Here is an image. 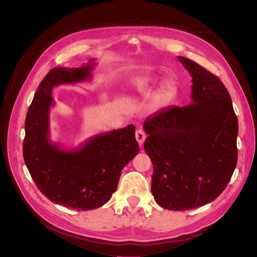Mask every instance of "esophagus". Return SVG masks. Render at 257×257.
I'll return each mask as SVG.
<instances>
[{
  "instance_id": "esophagus-1",
  "label": "esophagus",
  "mask_w": 257,
  "mask_h": 257,
  "mask_svg": "<svg viewBox=\"0 0 257 257\" xmlns=\"http://www.w3.org/2000/svg\"><path fill=\"white\" fill-rule=\"evenodd\" d=\"M136 138L138 143L140 144V146H142L146 140V133L144 132V130L142 128H139L136 132Z\"/></svg>"
}]
</instances>
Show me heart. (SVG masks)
<instances>
[{"instance_id": "1", "label": "heart", "mask_w": 257, "mask_h": 257, "mask_svg": "<svg viewBox=\"0 0 257 257\" xmlns=\"http://www.w3.org/2000/svg\"><path fill=\"white\" fill-rule=\"evenodd\" d=\"M156 83V78L152 76H145V77H139L132 79L128 87L132 92H136L139 94H146L150 92L152 88L154 87ZM175 89V85L172 80H165L163 83H161L158 91L156 92L154 97V103L155 105L159 106L167 102L170 97L173 94V91Z\"/></svg>"}]
</instances>
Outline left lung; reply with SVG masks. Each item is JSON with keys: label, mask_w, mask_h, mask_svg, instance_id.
Here are the masks:
<instances>
[{"label": "left lung", "mask_w": 257, "mask_h": 257, "mask_svg": "<svg viewBox=\"0 0 257 257\" xmlns=\"http://www.w3.org/2000/svg\"><path fill=\"white\" fill-rule=\"evenodd\" d=\"M191 74L192 103L161 109L145 120V151L153 164L151 192L169 210L210 203L225 190L237 163V117L220 79L178 56Z\"/></svg>", "instance_id": "8db88e82"}]
</instances>
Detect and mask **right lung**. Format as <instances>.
Wrapping results in <instances>:
<instances>
[{
  "label": "right lung",
  "instance_id": "obj_1",
  "mask_svg": "<svg viewBox=\"0 0 257 257\" xmlns=\"http://www.w3.org/2000/svg\"><path fill=\"white\" fill-rule=\"evenodd\" d=\"M94 65L91 59L80 67L52 69L39 84L25 120L23 154L38 190L54 203L78 210L107 203L121 170L140 151L133 125L97 134L75 149L51 141L53 88L90 81Z\"/></svg>",
  "mask_w": 257,
  "mask_h": 257
}]
</instances>
